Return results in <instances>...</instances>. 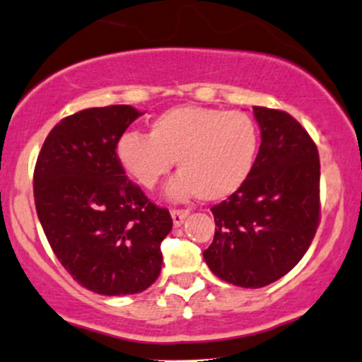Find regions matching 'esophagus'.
I'll list each match as a JSON object with an SVG mask.
<instances>
[{
    "instance_id": "1",
    "label": "esophagus",
    "mask_w": 362,
    "mask_h": 362,
    "mask_svg": "<svg viewBox=\"0 0 362 362\" xmlns=\"http://www.w3.org/2000/svg\"><path fill=\"white\" fill-rule=\"evenodd\" d=\"M187 215H189V210H184V209H173V210H172V221H173V226H175V227H180L182 223L185 222Z\"/></svg>"
}]
</instances>
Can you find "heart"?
Returning <instances> with one entry per match:
<instances>
[{"mask_svg": "<svg viewBox=\"0 0 362 362\" xmlns=\"http://www.w3.org/2000/svg\"><path fill=\"white\" fill-rule=\"evenodd\" d=\"M259 152V130L242 112L180 105L150 123V134L128 132L117 141L123 170L144 189H153L177 160L167 184L172 200L199 195L215 202L235 194L252 172Z\"/></svg>", "mask_w": 362, "mask_h": 362, "instance_id": "heart-1", "label": "heart"}]
</instances>
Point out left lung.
Here are the masks:
<instances>
[{"instance_id": "obj_1", "label": "left lung", "mask_w": 362, "mask_h": 362, "mask_svg": "<svg viewBox=\"0 0 362 362\" xmlns=\"http://www.w3.org/2000/svg\"><path fill=\"white\" fill-rule=\"evenodd\" d=\"M260 147L245 184L214 205V242L204 259L215 276L239 287L269 286L308 252L319 226L317 147L281 110L254 107Z\"/></svg>"}]
</instances>
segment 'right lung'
<instances>
[{
	"instance_id": "1",
	"label": "right lung",
	"mask_w": 362,
	"mask_h": 362,
	"mask_svg": "<svg viewBox=\"0 0 362 362\" xmlns=\"http://www.w3.org/2000/svg\"><path fill=\"white\" fill-rule=\"evenodd\" d=\"M140 115L130 105L81 110L49 132L36 160L33 194L45 235L70 276L102 296L148 289L172 230L168 210L128 180L115 155Z\"/></svg>"
}]
</instances>
